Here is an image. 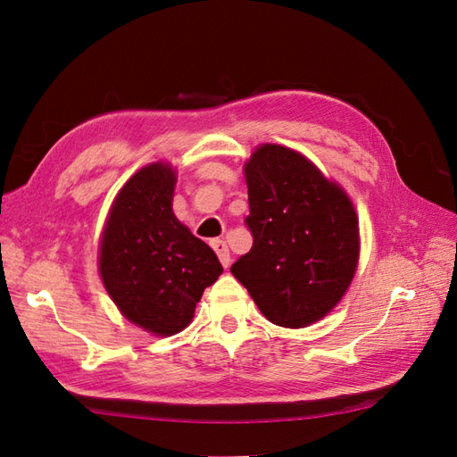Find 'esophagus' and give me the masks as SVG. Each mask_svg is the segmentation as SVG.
<instances>
[{
    "instance_id": "1",
    "label": "esophagus",
    "mask_w": 457,
    "mask_h": 457,
    "mask_svg": "<svg viewBox=\"0 0 457 457\" xmlns=\"http://www.w3.org/2000/svg\"><path fill=\"white\" fill-rule=\"evenodd\" d=\"M212 249L216 251L218 259L221 262V266L228 268L229 262H231V256H229V249H228V243L224 239H214L212 241Z\"/></svg>"
}]
</instances>
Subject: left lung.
<instances>
[{
    "label": "left lung",
    "mask_w": 457,
    "mask_h": 457,
    "mask_svg": "<svg viewBox=\"0 0 457 457\" xmlns=\"http://www.w3.org/2000/svg\"><path fill=\"white\" fill-rule=\"evenodd\" d=\"M253 247L231 274L284 328L324 319L357 270L359 220L340 185L299 152L261 145L245 163Z\"/></svg>",
    "instance_id": "8db88e82"
}]
</instances>
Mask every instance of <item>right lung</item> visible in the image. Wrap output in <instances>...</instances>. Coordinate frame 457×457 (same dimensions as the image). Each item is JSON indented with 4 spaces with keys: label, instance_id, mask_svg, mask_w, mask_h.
I'll list each match as a JSON object with an SVG mask.
<instances>
[{
    "label": "right lung",
    "instance_id": "obj_1",
    "mask_svg": "<svg viewBox=\"0 0 457 457\" xmlns=\"http://www.w3.org/2000/svg\"><path fill=\"white\" fill-rule=\"evenodd\" d=\"M175 171L154 162L117 193L100 239V276L127 320L154 336L189 326L224 272L216 253L173 214Z\"/></svg>",
    "mask_w": 457,
    "mask_h": 457
}]
</instances>
